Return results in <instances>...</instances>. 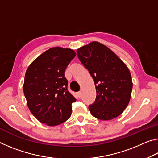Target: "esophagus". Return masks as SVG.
Listing matches in <instances>:
<instances>
[{"label":"esophagus","mask_w":158,"mask_h":158,"mask_svg":"<svg viewBox=\"0 0 158 158\" xmlns=\"http://www.w3.org/2000/svg\"><path fill=\"white\" fill-rule=\"evenodd\" d=\"M81 92H78L77 93V98H81Z\"/></svg>","instance_id":"obj_1"}]
</instances>
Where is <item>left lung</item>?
<instances>
[{"mask_svg": "<svg viewBox=\"0 0 158 158\" xmlns=\"http://www.w3.org/2000/svg\"><path fill=\"white\" fill-rule=\"evenodd\" d=\"M77 53L95 85L97 95L89 106L90 113L103 121L120 116L129 103L132 89L127 67L111 49L98 42L79 48Z\"/></svg>", "mask_w": 158, "mask_h": 158, "instance_id": "1", "label": "left lung"}]
</instances>
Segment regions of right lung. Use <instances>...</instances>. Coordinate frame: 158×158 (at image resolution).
Here are the masks:
<instances>
[{"label": "right lung", "mask_w": 158, "mask_h": 158, "mask_svg": "<svg viewBox=\"0 0 158 158\" xmlns=\"http://www.w3.org/2000/svg\"><path fill=\"white\" fill-rule=\"evenodd\" d=\"M76 53L53 47L32 63L26 72L23 93L29 109L39 121L55 126L71 116L76 99L68 91L65 69Z\"/></svg>", "instance_id": "obj_1"}]
</instances>
